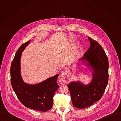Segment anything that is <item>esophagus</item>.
<instances>
[{"label": "esophagus", "mask_w": 121, "mask_h": 121, "mask_svg": "<svg viewBox=\"0 0 121 121\" xmlns=\"http://www.w3.org/2000/svg\"><path fill=\"white\" fill-rule=\"evenodd\" d=\"M68 73L67 71H62L59 75V80L62 84H66L68 82Z\"/></svg>", "instance_id": "34e87169"}]
</instances>
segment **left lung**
<instances>
[{"label":"left lung","instance_id":"1","mask_svg":"<svg viewBox=\"0 0 121 121\" xmlns=\"http://www.w3.org/2000/svg\"><path fill=\"white\" fill-rule=\"evenodd\" d=\"M88 39L90 47L78 61L91 72L92 79L86 84L78 80L68 85L73 106L81 109L100 100L108 80V61L105 51L97 41L89 37Z\"/></svg>","mask_w":121,"mask_h":121}]
</instances>
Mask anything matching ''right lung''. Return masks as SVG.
<instances>
[{
	"instance_id": "right-lung-1",
	"label": "right lung",
	"mask_w": 121,
	"mask_h": 121,
	"mask_svg": "<svg viewBox=\"0 0 121 121\" xmlns=\"http://www.w3.org/2000/svg\"><path fill=\"white\" fill-rule=\"evenodd\" d=\"M30 42L28 40L22 44L15 54L11 66V82L18 99L25 106L46 112L52 108L54 94L59 88L57 82L59 74L35 84L24 82L21 74L20 60L22 52Z\"/></svg>"
}]
</instances>
